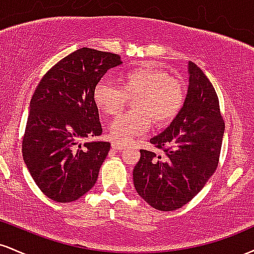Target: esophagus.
I'll list each match as a JSON object with an SVG mask.
<instances>
[{
  "label": "esophagus",
  "instance_id": "obj_1",
  "mask_svg": "<svg viewBox=\"0 0 254 254\" xmlns=\"http://www.w3.org/2000/svg\"><path fill=\"white\" fill-rule=\"evenodd\" d=\"M125 147L124 143H119V142H112V149L122 150Z\"/></svg>",
  "mask_w": 254,
  "mask_h": 254
}]
</instances>
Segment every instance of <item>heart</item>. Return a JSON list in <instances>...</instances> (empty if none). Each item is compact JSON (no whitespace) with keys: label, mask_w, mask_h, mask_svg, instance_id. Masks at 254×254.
<instances>
[{"label":"heart","mask_w":254,"mask_h":254,"mask_svg":"<svg viewBox=\"0 0 254 254\" xmlns=\"http://www.w3.org/2000/svg\"><path fill=\"white\" fill-rule=\"evenodd\" d=\"M118 86L101 80L93 89V101L106 116L118 115L127 98H132L133 109L119 116L110 127L115 141L125 143L132 137L147 132L151 123L165 125L177 117L185 100L182 81L151 64L125 71L118 78Z\"/></svg>","instance_id":"obj_1"}]
</instances>
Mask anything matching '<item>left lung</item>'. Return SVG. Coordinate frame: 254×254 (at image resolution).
I'll return each mask as SVG.
<instances>
[{"label":"left lung","mask_w":254,"mask_h":254,"mask_svg":"<svg viewBox=\"0 0 254 254\" xmlns=\"http://www.w3.org/2000/svg\"><path fill=\"white\" fill-rule=\"evenodd\" d=\"M189 87L182 110L167 129L150 138L165 156L141 149L133 168L137 193L156 210L182 208L216 171L224 133L218 98L205 74L189 62Z\"/></svg>","instance_id":"obj_1"}]
</instances>
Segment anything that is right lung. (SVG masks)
I'll list each match as a JSON object with an SVG mask.
<instances>
[{
	"mask_svg": "<svg viewBox=\"0 0 254 254\" xmlns=\"http://www.w3.org/2000/svg\"><path fill=\"white\" fill-rule=\"evenodd\" d=\"M111 52L82 48L44 75L31 99L22 156L46 197L69 203L94 186L111 143L90 141L103 132L93 89L111 68Z\"/></svg>",
	"mask_w": 254,
	"mask_h": 254,
	"instance_id": "right-lung-1",
	"label": "right lung"
}]
</instances>
